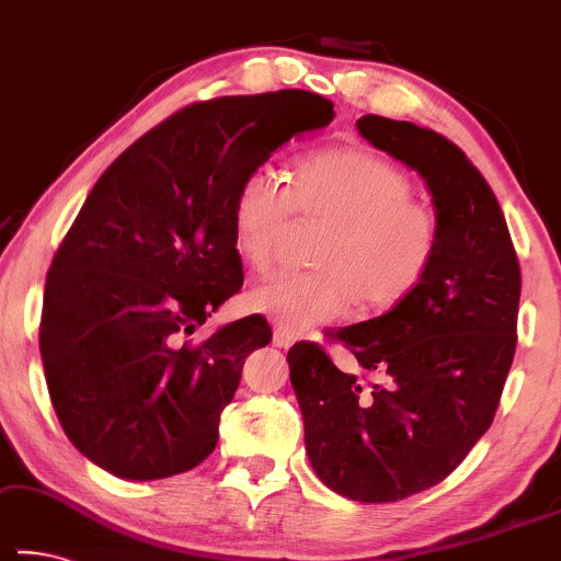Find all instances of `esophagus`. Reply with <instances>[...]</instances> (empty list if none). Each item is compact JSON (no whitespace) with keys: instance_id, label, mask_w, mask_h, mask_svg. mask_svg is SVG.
<instances>
[{"instance_id":"esophagus-1","label":"esophagus","mask_w":561,"mask_h":561,"mask_svg":"<svg viewBox=\"0 0 561 561\" xmlns=\"http://www.w3.org/2000/svg\"><path fill=\"white\" fill-rule=\"evenodd\" d=\"M296 339H298V331L290 329V327H283V323H280V327H275V331H273L275 346H280V348H288Z\"/></svg>"}]
</instances>
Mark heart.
Segmentation results:
<instances>
[{
    "mask_svg": "<svg viewBox=\"0 0 561 561\" xmlns=\"http://www.w3.org/2000/svg\"><path fill=\"white\" fill-rule=\"evenodd\" d=\"M327 225L313 271L278 273L250 290L253 311L283 327H319L352 311H385L415 290L440 250V215L415 197L412 176L362 146L306 153L290 184L257 167L232 199V242L253 271L278 261L290 220Z\"/></svg>",
    "mask_w": 561,
    "mask_h": 561,
    "instance_id": "heart-1",
    "label": "heart"
}]
</instances>
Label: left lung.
<instances>
[{"label":"left lung","instance_id":"8db88e82","mask_svg":"<svg viewBox=\"0 0 561 561\" xmlns=\"http://www.w3.org/2000/svg\"><path fill=\"white\" fill-rule=\"evenodd\" d=\"M356 128L425 180L440 250L392 311L331 334L356 356L346 375L316 341L288 352L316 476L362 503L440 483L491 427L516 352L522 267L499 199L456 144L367 113Z\"/></svg>","mask_w":561,"mask_h":561}]
</instances>
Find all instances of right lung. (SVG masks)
Returning <instances> with one entry per match:
<instances>
[{
    "instance_id": "right-lung-1",
    "label": "right lung",
    "mask_w": 561,
    "mask_h": 561,
    "mask_svg": "<svg viewBox=\"0 0 561 561\" xmlns=\"http://www.w3.org/2000/svg\"><path fill=\"white\" fill-rule=\"evenodd\" d=\"M334 121L308 91L222 95L161 121L88 194L45 280L39 354L65 435L95 466L157 481L199 466L263 316L190 339L242 288L232 242L240 182Z\"/></svg>"
}]
</instances>
